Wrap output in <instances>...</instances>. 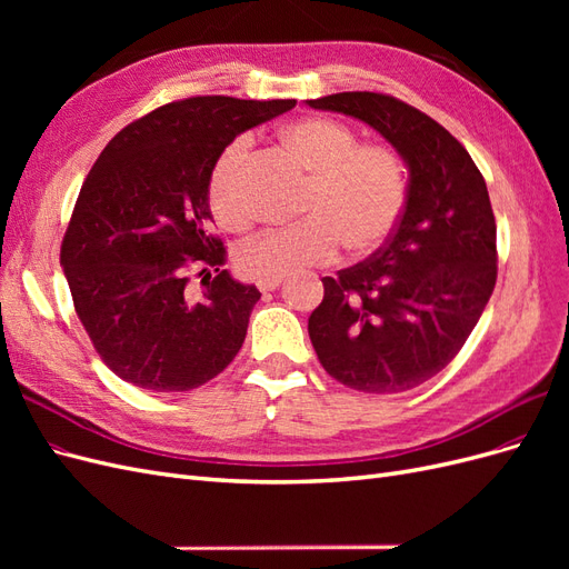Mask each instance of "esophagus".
Wrapping results in <instances>:
<instances>
[{
    "instance_id": "34e87169",
    "label": "esophagus",
    "mask_w": 569,
    "mask_h": 569,
    "mask_svg": "<svg viewBox=\"0 0 569 569\" xmlns=\"http://www.w3.org/2000/svg\"><path fill=\"white\" fill-rule=\"evenodd\" d=\"M284 280L282 278H270V280H258V289L261 291H274Z\"/></svg>"
}]
</instances>
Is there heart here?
I'll return each mask as SVG.
<instances>
[{"instance_id":"obj_1","label":"heart","mask_w":569,"mask_h":569,"mask_svg":"<svg viewBox=\"0 0 569 569\" xmlns=\"http://www.w3.org/2000/svg\"><path fill=\"white\" fill-rule=\"evenodd\" d=\"M280 142L308 173L297 206L303 218L237 247V270L270 280L332 261L341 244L358 256L380 249L408 206V173L399 153L385 144H360L349 126L330 118H299L282 128ZM247 153L249 140L237 137L218 153L206 184L209 209L228 232H247L253 222L239 182Z\"/></svg>"}]
</instances>
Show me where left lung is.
I'll use <instances>...</instances> for the list:
<instances>
[{"instance_id":"left-lung-1","label":"left lung","mask_w":569,"mask_h":569,"mask_svg":"<svg viewBox=\"0 0 569 569\" xmlns=\"http://www.w3.org/2000/svg\"><path fill=\"white\" fill-rule=\"evenodd\" d=\"M380 132L408 168V206L368 261L322 278L308 335L322 368L366 393H399L451 363L496 284V220L470 153L437 120L377 92L306 101Z\"/></svg>"}]
</instances>
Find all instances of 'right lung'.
Masks as SVG:
<instances>
[{
    "instance_id": "right-lung-1",
    "label": "right lung",
    "mask_w": 569,
    "mask_h": 569,
    "mask_svg": "<svg viewBox=\"0 0 569 569\" xmlns=\"http://www.w3.org/2000/svg\"><path fill=\"white\" fill-rule=\"evenodd\" d=\"M295 99L189 97L120 130L76 201L61 268L101 360L149 391H189L239 353L261 291L234 280L206 201L218 153ZM201 277L194 296L188 280Z\"/></svg>"
}]
</instances>
